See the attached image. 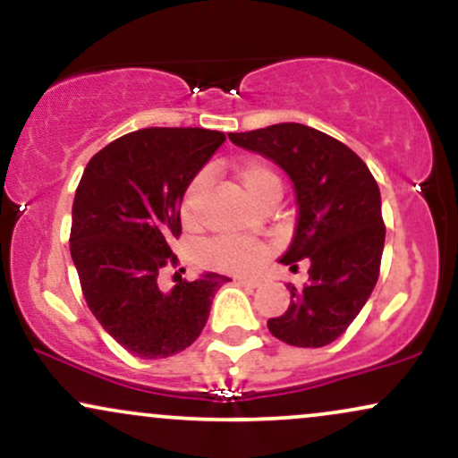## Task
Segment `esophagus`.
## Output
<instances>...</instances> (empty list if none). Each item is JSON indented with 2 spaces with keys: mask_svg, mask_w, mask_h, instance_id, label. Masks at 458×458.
<instances>
[{
  "mask_svg": "<svg viewBox=\"0 0 458 458\" xmlns=\"http://www.w3.org/2000/svg\"><path fill=\"white\" fill-rule=\"evenodd\" d=\"M234 282L241 284V286H250V288L260 286V280H256V277H234Z\"/></svg>",
  "mask_w": 458,
  "mask_h": 458,
  "instance_id": "esophagus-1",
  "label": "esophagus"
}]
</instances>
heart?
<instances>
[{"label":"heart","instance_id":"b5f03b06","mask_svg":"<svg viewBox=\"0 0 458 458\" xmlns=\"http://www.w3.org/2000/svg\"><path fill=\"white\" fill-rule=\"evenodd\" d=\"M236 178L259 207L276 204L282 198L284 182L277 170L267 161L250 159L236 165ZM207 174H198L185 187L181 198V219L187 228H196L202 224V199L207 191ZM265 260V247L254 241L230 239V236H217L199 245L198 262L225 273H251Z\"/></svg>","mask_w":458,"mask_h":458}]
</instances>
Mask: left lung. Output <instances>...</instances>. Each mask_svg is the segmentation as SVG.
I'll return each instance as SVG.
<instances>
[{"instance_id": "8db88e82", "label": "left lung", "mask_w": 458, "mask_h": 458, "mask_svg": "<svg viewBox=\"0 0 458 458\" xmlns=\"http://www.w3.org/2000/svg\"><path fill=\"white\" fill-rule=\"evenodd\" d=\"M228 138L276 161L297 191L295 239L282 262L297 269L308 259L310 280L301 288L288 284V310L267 327L291 346L334 343L379 280L386 224L375 176L349 146L306 124H271Z\"/></svg>"}]
</instances>
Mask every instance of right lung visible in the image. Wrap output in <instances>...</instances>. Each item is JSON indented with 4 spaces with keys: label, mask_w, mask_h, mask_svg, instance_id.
Instances as JSON below:
<instances>
[{
    "label": "right lung",
    "mask_w": 458,
    "mask_h": 458,
    "mask_svg": "<svg viewBox=\"0 0 458 458\" xmlns=\"http://www.w3.org/2000/svg\"><path fill=\"white\" fill-rule=\"evenodd\" d=\"M224 141L208 129L133 131L98 150L77 185L68 241L81 293L103 329L141 360L196 343L228 282L219 273L196 282L174 273L170 293L159 286L161 271L178 267L170 245L181 236L182 191Z\"/></svg>",
    "instance_id": "1"
}]
</instances>
